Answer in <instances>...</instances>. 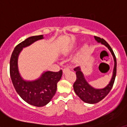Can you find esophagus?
Masks as SVG:
<instances>
[{
    "instance_id": "34e87169",
    "label": "esophagus",
    "mask_w": 127,
    "mask_h": 127,
    "mask_svg": "<svg viewBox=\"0 0 127 127\" xmlns=\"http://www.w3.org/2000/svg\"><path fill=\"white\" fill-rule=\"evenodd\" d=\"M69 70H70V69H69V68H65V69H63V73L64 74L66 73V72H69Z\"/></svg>"
}]
</instances>
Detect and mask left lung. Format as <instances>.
I'll use <instances>...</instances> for the list:
<instances>
[{"mask_svg":"<svg viewBox=\"0 0 127 127\" xmlns=\"http://www.w3.org/2000/svg\"><path fill=\"white\" fill-rule=\"evenodd\" d=\"M94 38L97 41V42L101 43L102 45H104L108 48V50H109L113 57L114 65L111 79L108 85L103 88H95L91 86L86 81L79 66L75 67L74 69V70L76 72V80L73 85L74 90L76 95L83 101L88 104L97 103L106 97V95L109 93L111 88H113L116 74V58L112 48L104 39L96 36H94Z\"/></svg>","mask_w":127,"mask_h":127,"instance_id":"1","label":"left lung"}]
</instances>
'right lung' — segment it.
<instances>
[{
    "label": "right lung",
    "mask_w": 127,
    "mask_h": 127,
    "mask_svg": "<svg viewBox=\"0 0 127 127\" xmlns=\"http://www.w3.org/2000/svg\"><path fill=\"white\" fill-rule=\"evenodd\" d=\"M42 39L43 35L26 39L15 47L10 59V76L16 92L26 102L36 107L44 106L51 101L57 92V83L62 76V70L57 72L44 71L38 79L33 81L25 80L20 75L18 61L21 51Z\"/></svg>",
    "instance_id": "obj_1"
}]
</instances>
